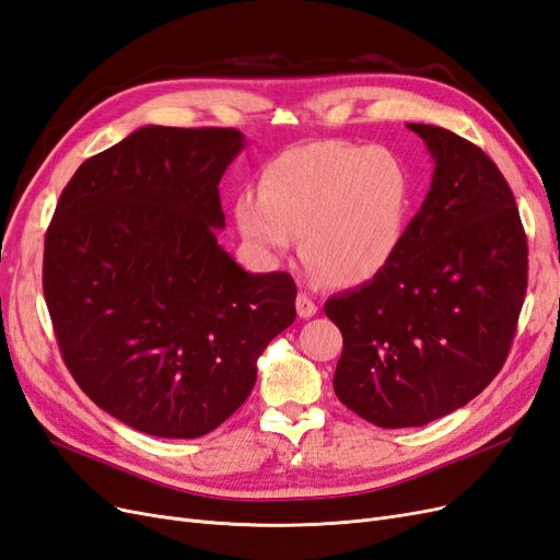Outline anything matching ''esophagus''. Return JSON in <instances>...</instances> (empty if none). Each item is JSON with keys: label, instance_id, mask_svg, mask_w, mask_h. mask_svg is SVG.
I'll return each mask as SVG.
<instances>
[{"label": "esophagus", "instance_id": "34e87169", "mask_svg": "<svg viewBox=\"0 0 560 560\" xmlns=\"http://www.w3.org/2000/svg\"><path fill=\"white\" fill-rule=\"evenodd\" d=\"M296 313H299V317H303V319H311V317H315L317 315V303L307 296L305 292H301L299 296H296Z\"/></svg>", "mask_w": 560, "mask_h": 560}]
</instances>
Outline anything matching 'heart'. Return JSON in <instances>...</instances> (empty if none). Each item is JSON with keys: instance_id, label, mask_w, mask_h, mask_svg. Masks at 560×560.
<instances>
[{"instance_id": "heart-1", "label": "heart", "mask_w": 560, "mask_h": 560, "mask_svg": "<svg viewBox=\"0 0 560 560\" xmlns=\"http://www.w3.org/2000/svg\"><path fill=\"white\" fill-rule=\"evenodd\" d=\"M415 206L410 168L387 148L317 141L266 164L259 197L234 203L241 236L264 257H301L334 287H361L394 264Z\"/></svg>"}]
</instances>
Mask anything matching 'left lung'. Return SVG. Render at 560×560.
<instances>
[{
    "mask_svg": "<svg viewBox=\"0 0 560 560\" xmlns=\"http://www.w3.org/2000/svg\"><path fill=\"white\" fill-rule=\"evenodd\" d=\"M433 180L394 264L324 303L342 334L334 392L382 429L464 408L503 369L528 282V245L503 173L470 141L408 125Z\"/></svg>",
    "mask_w": 560,
    "mask_h": 560,
    "instance_id": "obj_1",
    "label": "left lung"
}]
</instances>
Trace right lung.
I'll use <instances>...</instances> for the list:
<instances>
[{
    "mask_svg": "<svg viewBox=\"0 0 560 560\" xmlns=\"http://www.w3.org/2000/svg\"><path fill=\"white\" fill-rule=\"evenodd\" d=\"M236 129L148 125L90 158L55 208L44 294L79 387L127 427L201 438L234 415L257 359L296 319L287 273L218 243Z\"/></svg>",
    "mask_w": 560,
    "mask_h": 560,
    "instance_id": "add662e5",
    "label": "right lung"
}]
</instances>
